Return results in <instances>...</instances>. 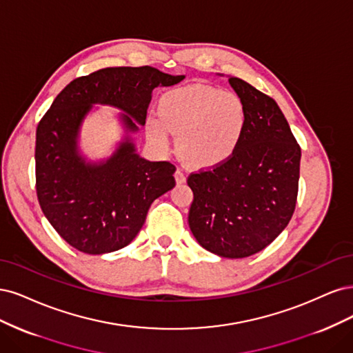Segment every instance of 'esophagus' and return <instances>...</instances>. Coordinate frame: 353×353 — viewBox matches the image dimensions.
I'll use <instances>...</instances> for the list:
<instances>
[{
  "label": "esophagus",
  "instance_id": "34e87169",
  "mask_svg": "<svg viewBox=\"0 0 353 353\" xmlns=\"http://www.w3.org/2000/svg\"><path fill=\"white\" fill-rule=\"evenodd\" d=\"M174 177H176V181L179 185H181V183H185L186 181V174L183 173V170H180V168H177L176 170V173H174Z\"/></svg>",
  "mask_w": 353,
  "mask_h": 353
}]
</instances>
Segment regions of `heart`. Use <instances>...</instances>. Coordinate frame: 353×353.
<instances>
[{
    "instance_id": "1",
    "label": "heart",
    "mask_w": 353,
    "mask_h": 353,
    "mask_svg": "<svg viewBox=\"0 0 353 353\" xmlns=\"http://www.w3.org/2000/svg\"><path fill=\"white\" fill-rule=\"evenodd\" d=\"M160 120L148 119V139L167 150L168 132L177 136V150L196 168H214L229 161L246 128L243 99L232 90L193 83L165 92L158 102Z\"/></svg>"
}]
</instances>
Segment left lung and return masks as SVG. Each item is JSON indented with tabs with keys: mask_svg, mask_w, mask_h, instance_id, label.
<instances>
[{
	"mask_svg": "<svg viewBox=\"0 0 353 353\" xmlns=\"http://www.w3.org/2000/svg\"><path fill=\"white\" fill-rule=\"evenodd\" d=\"M229 83L245 102V133L229 161L189 176V227L207 251L246 258L263 251L292 219L301 148L274 99L239 77Z\"/></svg>",
	"mask_w": 353,
	"mask_h": 353,
	"instance_id": "1",
	"label": "left lung"
}]
</instances>
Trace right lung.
Returning a JSON list of instances; mask_svg holds the SVG:
<instances>
[{
    "mask_svg": "<svg viewBox=\"0 0 353 353\" xmlns=\"http://www.w3.org/2000/svg\"><path fill=\"white\" fill-rule=\"evenodd\" d=\"M183 79L150 65L107 67L74 79L45 112L37 129V195L55 232L77 251L102 255L128 246L151 203L176 186V167L145 160L132 134L145 124L152 90ZM97 103L122 111L125 138L107 161L89 162L78 134Z\"/></svg>",
    "mask_w": 353,
    "mask_h": 353,
    "instance_id": "right-lung-1",
    "label": "right lung"
}]
</instances>
